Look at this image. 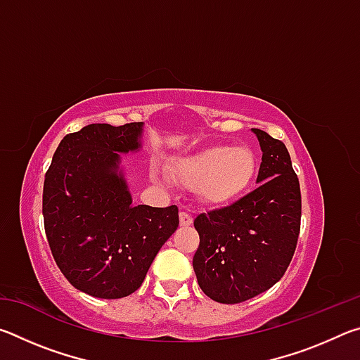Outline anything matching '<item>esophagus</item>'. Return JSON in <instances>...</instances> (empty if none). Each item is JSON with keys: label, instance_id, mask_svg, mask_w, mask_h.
I'll return each instance as SVG.
<instances>
[{"label": "esophagus", "instance_id": "esophagus-1", "mask_svg": "<svg viewBox=\"0 0 360 360\" xmlns=\"http://www.w3.org/2000/svg\"><path fill=\"white\" fill-rule=\"evenodd\" d=\"M192 221H193V219H192L191 214H188V212H186V211L179 212V222H181L182 227H187V225H191Z\"/></svg>", "mask_w": 360, "mask_h": 360}]
</instances>
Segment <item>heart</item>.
I'll return each instance as SVG.
<instances>
[{
  "label": "heart",
  "mask_w": 360,
  "mask_h": 360,
  "mask_svg": "<svg viewBox=\"0 0 360 360\" xmlns=\"http://www.w3.org/2000/svg\"><path fill=\"white\" fill-rule=\"evenodd\" d=\"M169 172L182 186L195 187L205 202L227 205L252 187L259 173V158L245 146H210L174 158Z\"/></svg>",
  "instance_id": "heart-1"
}]
</instances>
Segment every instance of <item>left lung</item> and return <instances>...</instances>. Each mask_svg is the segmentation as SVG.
<instances>
[{
  "mask_svg": "<svg viewBox=\"0 0 360 360\" xmlns=\"http://www.w3.org/2000/svg\"><path fill=\"white\" fill-rule=\"evenodd\" d=\"M251 130L262 149L259 187L193 221L200 235L193 271L202 290L219 303L246 302L275 285L300 233V184L289 152L266 131Z\"/></svg>",
  "mask_w": 360,
  "mask_h": 360,
  "instance_id": "8db88e82",
  "label": "left lung"
}]
</instances>
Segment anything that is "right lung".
Here are the masks:
<instances>
[{
    "label": "right lung",
    "instance_id": "add662e5",
    "mask_svg": "<svg viewBox=\"0 0 360 360\" xmlns=\"http://www.w3.org/2000/svg\"><path fill=\"white\" fill-rule=\"evenodd\" d=\"M143 122L90 124L60 141L42 191L46 236L77 290L122 298L139 289L179 225L178 206L131 205L122 155L143 148Z\"/></svg>",
    "mask_w": 360,
    "mask_h": 360
}]
</instances>
